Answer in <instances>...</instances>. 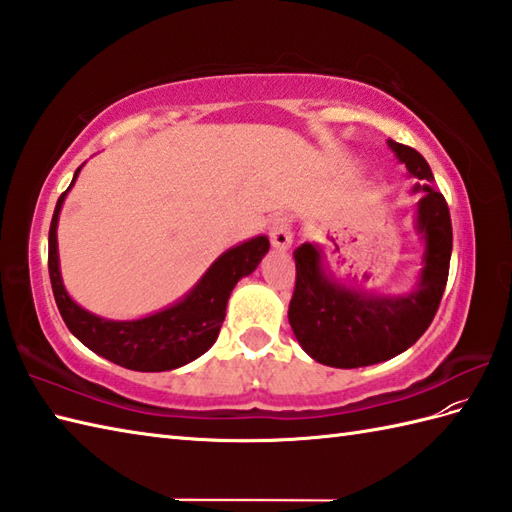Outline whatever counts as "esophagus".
Returning <instances> with one entry per match:
<instances>
[{"label":"esophagus","instance_id":"obj_1","mask_svg":"<svg viewBox=\"0 0 512 512\" xmlns=\"http://www.w3.org/2000/svg\"><path fill=\"white\" fill-rule=\"evenodd\" d=\"M270 242H273V246L277 250H288L292 246V220L290 215H284L279 213L275 215L273 220H270Z\"/></svg>","mask_w":512,"mask_h":512}]
</instances>
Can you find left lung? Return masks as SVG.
Wrapping results in <instances>:
<instances>
[{"mask_svg":"<svg viewBox=\"0 0 512 512\" xmlns=\"http://www.w3.org/2000/svg\"><path fill=\"white\" fill-rule=\"evenodd\" d=\"M396 158L407 167L422 193L416 228L424 237L418 286L409 295L387 297L345 288L323 270L319 246L301 244L295 250L297 281L288 321L299 345L314 361L354 369L376 365L405 352L436 317L449 279L453 248L451 215L444 195L433 187V173L416 149L389 140Z\"/></svg>","mask_w":512,"mask_h":512,"instance_id":"obj_1","label":"left lung"}]
</instances>
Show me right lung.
Masks as SVG:
<instances>
[{
	"instance_id": "add662e5",
	"label": "right lung",
	"mask_w": 512,
	"mask_h": 512,
	"mask_svg": "<svg viewBox=\"0 0 512 512\" xmlns=\"http://www.w3.org/2000/svg\"><path fill=\"white\" fill-rule=\"evenodd\" d=\"M81 167L74 171L72 184ZM54 206L48 235V270L54 301L68 330L92 352L134 372H167L202 356L215 343L226 317V303L235 284L250 275L268 253L266 235L233 246L215 259L187 297L173 306L136 321H112L96 317L70 299L63 288L57 250V224L65 195Z\"/></svg>"
}]
</instances>
